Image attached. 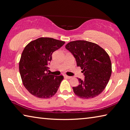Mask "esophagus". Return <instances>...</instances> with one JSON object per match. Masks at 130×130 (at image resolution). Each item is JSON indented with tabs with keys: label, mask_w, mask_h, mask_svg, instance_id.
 <instances>
[{
	"label": "esophagus",
	"mask_w": 130,
	"mask_h": 130,
	"mask_svg": "<svg viewBox=\"0 0 130 130\" xmlns=\"http://www.w3.org/2000/svg\"><path fill=\"white\" fill-rule=\"evenodd\" d=\"M64 77H66V78H68V79H71V78H72V76H69L66 75H64Z\"/></svg>",
	"instance_id": "34e87169"
}]
</instances>
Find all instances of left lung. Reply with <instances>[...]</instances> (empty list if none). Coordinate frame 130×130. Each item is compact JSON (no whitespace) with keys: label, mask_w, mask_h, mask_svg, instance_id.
Masks as SVG:
<instances>
[{"label":"left lung","mask_w":130,"mask_h":130,"mask_svg":"<svg viewBox=\"0 0 130 130\" xmlns=\"http://www.w3.org/2000/svg\"><path fill=\"white\" fill-rule=\"evenodd\" d=\"M66 48L74 56L85 76L84 80L78 79V86L72 88L74 93L83 99H92L101 93L111 75L108 54L97 44L84 40L71 41Z\"/></svg>","instance_id":"obj_1"}]
</instances>
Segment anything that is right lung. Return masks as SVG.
<instances>
[{"label":"right lung","instance_id":"right-lung-1","mask_svg":"<svg viewBox=\"0 0 130 130\" xmlns=\"http://www.w3.org/2000/svg\"><path fill=\"white\" fill-rule=\"evenodd\" d=\"M64 43V41L52 38L41 37L31 41L24 48L19 71L24 86L30 94L48 99L57 93L64 77L50 75L48 66L53 53Z\"/></svg>","mask_w":130,"mask_h":130}]
</instances>
